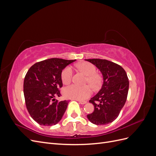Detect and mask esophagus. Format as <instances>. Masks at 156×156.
<instances>
[{"label":"esophagus","mask_w":156,"mask_h":156,"mask_svg":"<svg viewBox=\"0 0 156 156\" xmlns=\"http://www.w3.org/2000/svg\"><path fill=\"white\" fill-rule=\"evenodd\" d=\"M77 101H79L81 104H85V103H87V101H83V100H76Z\"/></svg>","instance_id":"34e87169"}]
</instances>
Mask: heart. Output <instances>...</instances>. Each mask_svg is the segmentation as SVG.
Listing matches in <instances>:
<instances>
[{"mask_svg":"<svg viewBox=\"0 0 156 156\" xmlns=\"http://www.w3.org/2000/svg\"><path fill=\"white\" fill-rule=\"evenodd\" d=\"M76 67L86 75L85 83H88L94 88H98L101 84V77L96 73V68L93 64L83 62L76 65ZM73 71L70 66H66L61 73V80L64 84H69L72 81ZM64 96L69 98L77 100H84L88 98L92 94V88L89 85L79 87L71 85L64 89Z\"/></svg>","mask_w":156,"mask_h":156,"instance_id":"b5f03b06","label":"heart"}]
</instances>
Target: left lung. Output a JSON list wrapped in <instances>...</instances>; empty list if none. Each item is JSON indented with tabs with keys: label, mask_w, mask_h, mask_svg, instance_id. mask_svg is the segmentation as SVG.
I'll return each instance as SVG.
<instances>
[{
	"label": "left lung",
	"mask_w": 156,
	"mask_h": 156,
	"mask_svg": "<svg viewBox=\"0 0 156 156\" xmlns=\"http://www.w3.org/2000/svg\"><path fill=\"white\" fill-rule=\"evenodd\" d=\"M101 71L103 76L102 88L89 102L94 110L87 115L96 125H105L114 121L124 107L129 89L128 77L121 66L105 59H86Z\"/></svg>",
	"instance_id": "8db88e82"
}]
</instances>
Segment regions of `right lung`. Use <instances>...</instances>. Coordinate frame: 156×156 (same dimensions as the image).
I'll return each instance as SVG.
<instances>
[{"mask_svg":"<svg viewBox=\"0 0 156 156\" xmlns=\"http://www.w3.org/2000/svg\"><path fill=\"white\" fill-rule=\"evenodd\" d=\"M75 60L53 58L40 61L28 70L23 84L25 104L30 116L40 125L51 126L62 119L68 101H58L62 69Z\"/></svg>","mask_w":156,"mask_h":156,"instance_id":"right-lung-1","label":"right lung"}]
</instances>
